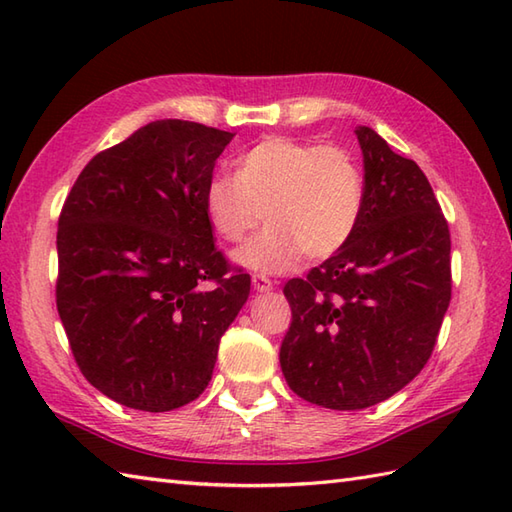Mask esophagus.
I'll list each match as a JSON object with an SVG mask.
<instances>
[{
  "mask_svg": "<svg viewBox=\"0 0 512 512\" xmlns=\"http://www.w3.org/2000/svg\"><path fill=\"white\" fill-rule=\"evenodd\" d=\"M253 288L257 292H268V290H273V281L264 275H253Z\"/></svg>",
  "mask_w": 512,
  "mask_h": 512,
  "instance_id": "esophagus-1",
  "label": "esophagus"
}]
</instances>
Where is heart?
Returning a JSON list of instances; mask_svg holds the SVG:
<instances>
[{"label":"heart","mask_w":512,"mask_h":512,"mask_svg":"<svg viewBox=\"0 0 512 512\" xmlns=\"http://www.w3.org/2000/svg\"><path fill=\"white\" fill-rule=\"evenodd\" d=\"M365 178L358 160L336 145L268 136L237 158V176L215 173L204 211L226 242H242L262 217L268 226L235 253L259 273H281L301 255L325 259L361 224Z\"/></svg>","instance_id":"1"}]
</instances>
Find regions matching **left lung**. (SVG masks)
Returning <instances> with one entry per match:
<instances>
[{
  "label": "left lung",
  "instance_id": "8db88e82",
  "mask_svg": "<svg viewBox=\"0 0 512 512\" xmlns=\"http://www.w3.org/2000/svg\"><path fill=\"white\" fill-rule=\"evenodd\" d=\"M365 167L361 224L339 253L284 295L279 350L288 387L312 405L372 407L420 374L451 301V235L422 169L372 127H356Z\"/></svg>",
  "mask_w": 512,
  "mask_h": 512
}]
</instances>
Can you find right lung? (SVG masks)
<instances>
[{"label": "right lung", "mask_w": 512, "mask_h": 512, "mask_svg": "<svg viewBox=\"0 0 512 512\" xmlns=\"http://www.w3.org/2000/svg\"><path fill=\"white\" fill-rule=\"evenodd\" d=\"M235 134L154 121L96 154L59 215L57 310L81 374L116 402L171 411L209 385L250 275L213 242L204 187Z\"/></svg>", "instance_id": "obj_1"}]
</instances>
